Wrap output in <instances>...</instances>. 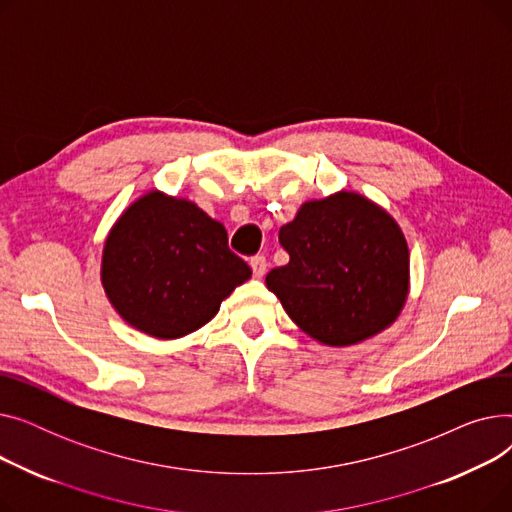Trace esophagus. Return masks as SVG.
<instances>
[{
	"mask_svg": "<svg viewBox=\"0 0 512 512\" xmlns=\"http://www.w3.org/2000/svg\"><path fill=\"white\" fill-rule=\"evenodd\" d=\"M251 270H253V276L255 278H263L265 272H267V259L263 255H257L251 259Z\"/></svg>",
	"mask_w": 512,
	"mask_h": 512,
	"instance_id": "1",
	"label": "esophagus"
}]
</instances>
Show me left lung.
Returning <instances> with one entry per match:
<instances>
[{"label": "left lung", "instance_id": "left-lung-1", "mask_svg": "<svg viewBox=\"0 0 512 512\" xmlns=\"http://www.w3.org/2000/svg\"><path fill=\"white\" fill-rule=\"evenodd\" d=\"M280 242L290 261L265 284L319 344H359L398 319L411 288V257L382 205L353 191L305 201L280 228Z\"/></svg>", "mask_w": 512, "mask_h": 512}]
</instances>
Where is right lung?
<instances>
[{"label":"right lung","instance_id":"obj_1","mask_svg":"<svg viewBox=\"0 0 512 512\" xmlns=\"http://www.w3.org/2000/svg\"><path fill=\"white\" fill-rule=\"evenodd\" d=\"M249 278L220 222L157 188L132 201L103 242L105 297L128 326L159 340L203 328Z\"/></svg>","mask_w":512,"mask_h":512}]
</instances>
